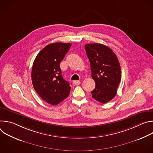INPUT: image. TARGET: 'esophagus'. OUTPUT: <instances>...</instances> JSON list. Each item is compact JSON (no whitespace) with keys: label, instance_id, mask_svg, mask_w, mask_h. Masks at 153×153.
I'll return each instance as SVG.
<instances>
[{"label":"esophagus","instance_id":"1","mask_svg":"<svg viewBox=\"0 0 153 153\" xmlns=\"http://www.w3.org/2000/svg\"><path fill=\"white\" fill-rule=\"evenodd\" d=\"M80 83V82L79 80H74V81L73 82V85H74V86H77V85H79Z\"/></svg>","mask_w":153,"mask_h":153}]
</instances>
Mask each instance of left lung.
<instances>
[{"label":"left lung","instance_id":"left-lung-1","mask_svg":"<svg viewBox=\"0 0 153 153\" xmlns=\"http://www.w3.org/2000/svg\"><path fill=\"white\" fill-rule=\"evenodd\" d=\"M90 62L91 77L96 83L91 92L96 100L105 103L117 94L121 79V70L117 57L111 48L100 43L85 45Z\"/></svg>","mask_w":153,"mask_h":153}]
</instances>
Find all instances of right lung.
<instances>
[{"label":"right lung","instance_id":"add662e5","mask_svg":"<svg viewBox=\"0 0 153 153\" xmlns=\"http://www.w3.org/2000/svg\"><path fill=\"white\" fill-rule=\"evenodd\" d=\"M71 46L70 43H53L37 55L31 71L32 83L39 96L47 103L56 105L68 97L71 87L65 80L60 63Z\"/></svg>","mask_w":153,"mask_h":153}]
</instances>
